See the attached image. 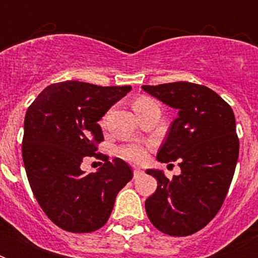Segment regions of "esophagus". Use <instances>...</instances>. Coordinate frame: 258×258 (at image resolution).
<instances>
[{"mask_svg":"<svg viewBox=\"0 0 258 258\" xmlns=\"http://www.w3.org/2000/svg\"><path fill=\"white\" fill-rule=\"evenodd\" d=\"M143 174H145V171H143V170L135 169V170H134V179H138V178H141Z\"/></svg>","mask_w":258,"mask_h":258,"instance_id":"esophagus-1","label":"esophagus"}]
</instances>
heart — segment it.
<instances>
[{
	"instance_id": "b5f03b06",
	"label": "heart",
	"mask_w": 258,
	"mask_h": 258,
	"mask_svg": "<svg viewBox=\"0 0 258 258\" xmlns=\"http://www.w3.org/2000/svg\"><path fill=\"white\" fill-rule=\"evenodd\" d=\"M119 154L124 161L131 162V163H142L147 158V150L141 143H130V145L123 146Z\"/></svg>"
}]
</instances>
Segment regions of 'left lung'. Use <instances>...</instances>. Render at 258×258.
<instances>
[{"label": "left lung", "mask_w": 258, "mask_h": 258, "mask_svg": "<svg viewBox=\"0 0 258 258\" xmlns=\"http://www.w3.org/2000/svg\"><path fill=\"white\" fill-rule=\"evenodd\" d=\"M142 88L178 111L157 159L178 161L180 167L172 179L162 170H147L158 187L146 200V213L162 233L190 236L214 218L232 183L240 150L234 113L218 93L200 84L176 82Z\"/></svg>", "instance_id": "8db88e82"}]
</instances>
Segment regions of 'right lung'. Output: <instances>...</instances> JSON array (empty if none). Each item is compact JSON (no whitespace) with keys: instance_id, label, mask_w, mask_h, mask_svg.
<instances>
[{"instance_id":"obj_1","label":"right lung","mask_w":258,"mask_h":258,"mask_svg":"<svg viewBox=\"0 0 258 258\" xmlns=\"http://www.w3.org/2000/svg\"><path fill=\"white\" fill-rule=\"evenodd\" d=\"M131 87L62 82L46 87L29 105L24 121L22 159L38 205L58 228L89 233L107 222L117 192L133 179L120 158L96 172L80 169L84 157H100L104 137L99 120Z\"/></svg>"}]
</instances>
